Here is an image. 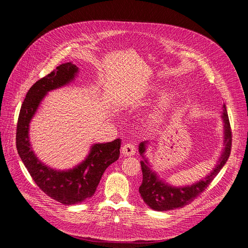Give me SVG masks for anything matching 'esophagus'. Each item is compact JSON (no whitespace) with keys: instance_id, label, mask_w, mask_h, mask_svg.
<instances>
[{"instance_id":"obj_1","label":"esophagus","mask_w":248,"mask_h":248,"mask_svg":"<svg viewBox=\"0 0 248 248\" xmlns=\"http://www.w3.org/2000/svg\"><path fill=\"white\" fill-rule=\"evenodd\" d=\"M136 151V146L134 144H125L122 148V153L124 155H134Z\"/></svg>"}]
</instances>
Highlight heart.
<instances>
[{"label":"heart","instance_id":"1","mask_svg":"<svg viewBox=\"0 0 248 248\" xmlns=\"http://www.w3.org/2000/svg\"><path fill=\"white\" fill-rule=\"evenodd\" d=\"M160 90H161V89H160L159 87H155V88L153 89V91H155V93H159ZM172 100H173V95H172V94H168V95L164 96L163 99H162V101H161L160 104H159V109H158L157 111H155V113H154L153 119H154V120H160L162 114H163V112H164L169 107H170V104H171Z\"/></svg>","mask_w":248,"mask_h":248}]
</instances>
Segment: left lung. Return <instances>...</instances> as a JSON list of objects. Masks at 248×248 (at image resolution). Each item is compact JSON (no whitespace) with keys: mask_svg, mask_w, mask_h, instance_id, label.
<instances>
[{"mask_svg":"<svg viewBox=\"0 0 248 248\" xmlns=\"http://www.w3.org/2000/svg\"><path fill=\"white\" fill-rule=\"evenodd\" d=\"M222 119L224 122L225 127V138H224V145L225 149L221 155V158L219 160L218 165L214 169V171L205 179L201 180L198 183L182 187L176 188L168 185L161 180L158 179L151 169L149 168V163L147 160L140 162L141 172H142V183L139 188V192L142 200L147 203L152 209L157 211H168V210H174L177 208H182L186 205H189L195 199L198 198L200 195L205 191V189L211 184V182L214 178L218 175L221 169L223 168L225 163L227 162L230 152H231V145H232V135H231V126L228 119V114L226 110L225 104L223 106V114ZM146 142H140V154L142 155L146 150Z\"/></svg>","mask_w":248,"mask_h":248,"instance_id":"left-lung-1","label":"left lung"}]
</instances>
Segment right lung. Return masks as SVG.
Listing matches in <instances>:
<instances>
[{
  "instance_id": "add662e5",
  "label": "right lung",
  "mask_w": 248,
  "mask_h": 248,
  "mask_svg": "<svg viewBox=\"0 0 248 248\" xmlns=\"http://www.w3.org/2000/svg\"><path fill=\"white\" fill-rule=\"evenodd\" d=\"M76 72L77 67L68 62L59 65L56 70L36 81L22 103L16 132L18 154L32 179L47 196L64 205L80 203L93 196L103 172L119 159L122 145L121 139L106 144H95L88 157L69 171L52 170L34 155L28 136L33 115L48 91L67 84Z\"/></svg>"
}]
</instances>
